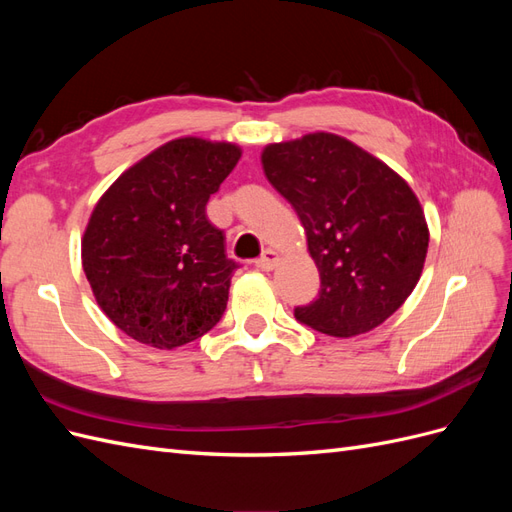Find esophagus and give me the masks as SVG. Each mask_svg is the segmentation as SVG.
<instances>
[{"instance_id":"34e87169","label":"esophagus","mask_w":512,"mask_h":512,"mask_svg":"<svg viewBox=\"0 0 512 512\" xmlns=\"http://www.w3.org/2000/svg\"><path fill=\"white\" fill-rule=\"evenodd\" d=\"M277 260H280V256H277V252L273 250H265L262 252V256L256 260V267L260 271H273L277 267Z\"/></svg>"}]
</instances>
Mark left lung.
<instances>
[{"label": "left lung", "instance_id": "left-lung-1", "mask_svg": "<svg viewBox=\"0 0 512 512\" xmlns=\"http://www.w3.org/2000/svg\"><path fill=\"white\" fill-rule=\"evenodd\" d=\"M262 168L297 211L320 271L318 297L294 307V318L320 333L352 337L397 312L421 277L429 245L410 185L327 132L269 145Z\"/></svg>", "mask_w": 512, "mask_h": 512}]
</instances>
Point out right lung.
<instances>
[{
    "label": "right lung",
    "instance_id": "obj_1",
    "mask_svg": "<svg viewBox=\"0 0 512 512\" xmlns=\"http://www.w3.org/2000/svg\"><path fill=\"white\" fill-rule=\"evenodd\" d=\"M239 147L177 138L126 170L98 200L83 237V269L117 327L153 348H177L220 322L230 277L224 230L207 218L211 194Z\"/></svg>",
    "mask_w": 512,
    "mask_h": 512
}]
</instances>
